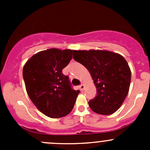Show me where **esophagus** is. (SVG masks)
Here are the masks:
<instances>
[{
  "mask_svg": "<svg viewBox=\"0 0 150 150\" xmlns=\"http://www.w3.org/2000/svg\"><path fill=\"white\" fill-rule=\"evenodd\" d=\"M79 87H80V89H81V91H83V89H84V85L83 84H81Z\"/></svg>",
  "mask_w": 150,
  "mask_h": 150,
  "instance_id": "1",
  "label": "esophagus"
}]
</instances>
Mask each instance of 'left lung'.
<instances>
[{"instance_id": "obj_1", "label": "left lung", "mask_w": 150, "mask_h": 150, "mask_svg": "<svg viewBox=\"0 0 150 150\" xmlns=\"http://www.w3.org/2000/svg\"><path fill=\"white\" fill-rule=\"evenodd\" d=\"M73 59L90 72L97 94L88 102L94 112L111 115L125 100L131 83V69L123 57L102 50L75 51Z\"/></svg>"}]
</instances>
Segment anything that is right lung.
Masks as SVG:
<instances>
[{"label": "right lung", "instance_id": "obj_1", "mask_svg": "<svg viewBox=\"0 0 150 150\" xmlns=\"http://www.w3.org/2000/svg\"><path fill=\"white\" fill-rule=\"evenodd\" d=\"M73 50L51 48L33 55L23 67L28 94L39 111L51 118L69 114L80 91H75L62 69L72 59Z\"/></svg>", "mask_w": 150, "mask_h": 150}]
</instances>
